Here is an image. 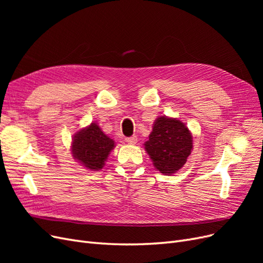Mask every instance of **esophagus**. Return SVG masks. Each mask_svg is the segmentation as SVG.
Returning <instances> with one entry per match:
<instances>
[{"label": "esophagus", "instance_id": "34e87169", "mask_svg": "<svg viewBox=\"0 0 263 263\" xmlns=\"http://www.w3.org/2000/svg\"><path fill=\"white\" fill-rule=\"evenodd\" d=\"M126 142L127 144H130V145H135L137 142V136H132V137H127L126 138Z\"/></svg>", "mask_w": 263, "mask_h": 263}]
</instances>
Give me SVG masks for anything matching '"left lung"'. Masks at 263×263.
I'll return each instance as SVG.
<instances>
[{
    "mask_svg": "<svg viewBox=\"0 0 263 263\" xmlns=\"http://www.w3.org/2000/svg\"><path fill=\"white\" fill-rule=\"evenodd\" d=\"M192 148V135L185 124L166 116L156 119L149 139L145 142L155 168L169 176L185 164Z\"/></svg>",
    "mask_w": 263,
    "mask_h": 263,
    "instance_id": "obj_1",
    "label": "left lung"
}]
</instances>
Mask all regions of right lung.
Returning a JSON list of instances; mask_svg holds the SVG:
<instances>
[{
	"instance_id": "right-lung-1",
	"label": "right lung",
	"mask_w": 263,
	"mask_h": 263,
	"mask_svg": "<svg viewBox=\"0 0 263 263\" xmlns=\"http://www.w3.org/2000/svg\"><path fill=\"white\" fill-rule=\"evenodd\" d=\"M114 148V140L102 132L97 123L78 132L72 140V156L83 166L98 171L105 164L106 159Z\"/></svg>"
}]
</instances>
